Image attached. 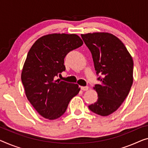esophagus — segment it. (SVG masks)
Listing matches in <instances>:
<instances>
[{"instance_id": "esophagus-1", "label": "esophagus", "mask_w": 148, "mask_h": 148, "mask_svg": "<svg viewBox=\"0 0 148 148\" xmlns=\"http://www.w3.org/2000/svg\"><path fill=\"white\" fill-rule=\"evenodd\" d=\"M81 90L83 91H86L88 90V86H81Z\"/></svg>"}]
</instances>
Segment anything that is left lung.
I'll return each instance as SVG.
<instances>
[{
  "label": "left lung",
  "mask_w": 148,
  "mask_h": 148,
  "mask_svg": "<svg viewBox=\"0 0 148 148\" xmlns=\"http://www.w3.org/2000/svg\"><path fill=\"white\" fill-rule=\"evenodd\" d=\"M92 53L100 84L94 89L98 100L88 108L94 113L107 116L119 108L133 84L134 62L123 42L107 32L81 34Z\"/></svg>",
  "instance_id": "obj_1"
}]
</instances>
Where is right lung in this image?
I'll list each match as a JSON object with an SVG mask.
<instances>
[{
  "label": "right lung",
  "mask_w": 148,
  "mask_h": 148,
  "mask_svg": "<svg viewBox=\"0 0 148 148\" xmlns=\"http://www.w3.org/2000/svg\"><path fill=\"white\" fill-rule=\"evenodd\" d=\"M83 45L78 35L51 34L40 37L28 52L21 80L28 101L44 118L56 120L65 113L80 88L56 79L66 68L68 52Z\"/></svg>",
  "instance_id": "1"
}]
</instances>
